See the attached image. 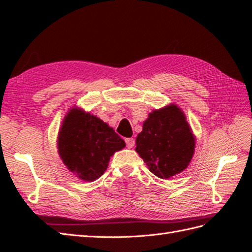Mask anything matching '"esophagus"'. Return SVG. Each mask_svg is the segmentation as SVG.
<instances>
[{
	"label": "esophagus",
	"instance_id": "esophagus-1",
	"mask_svg": "<svg viewBox=\"0 0 252 252\" xmlns=\"http://www.w3.org/2000/svg\"><path fill=\"white\" fill-rule=\"evenodd\" d=\"M125 142H126V145H127L128 148H132L134 146V139H132V138L126 139Z\"/></svg>",
	"mask_w": 252,
	"mask_h": 252
}]
</instances>
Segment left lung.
Wrapping results in <instances>:
<instances>
[{
    "label": "left lung",
    "instance_id": "8db88e82",
    "mask_svg": "<svg viewBox=\"0 0 252 252\" xmlns=\"http://www.w3.org/2000/svg\"><path fill=\"white\" fill-rule=\"evenodd\" d=\"M135 145V151L152 173L171 179L191 162L195 135L185 113L178 105L169 104L148 114Z\"/></svg>",
    "mask_w": 252,
    "mask_h": 252
}]
</instances>
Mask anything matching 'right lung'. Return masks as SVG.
<instances>
[{
    "label": "right lung",
    "mask_w": 252,
    "mask_h": 252,
    "mask_svg": "<svg viewBox=\"0 0 252 252\" xmlns=\"http://www.w3.org/2000/svg\"><path fill=\"white\" fill-rule=\"evenodd\" d=\"M126 146L107 123L72 107L59 129L57 148L67 169L85 182H94L107 169L114 152Z\"/></svg>",
    "instance_id": "1"
}]
</instances>
